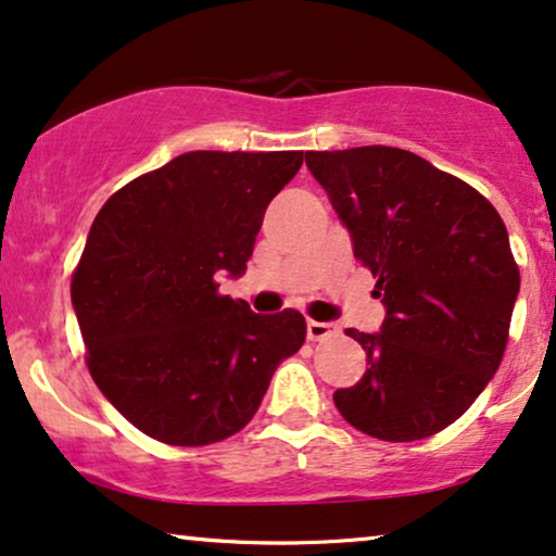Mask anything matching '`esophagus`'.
I'll list each match as a JSON object with an SVG mask.
<instances>
[{
    "instance_id": "1",
    "label": "esophagus",
    "mask_w": 556,
    "mask_h": 556,
    "mask_svg": "<svg viewBox=\"0 0 556 556\" xmlns=\"http://www.w3.org/2000/svg\"><path fill=\"white\" fill-rule=\"evenodd\" d=\"M336 336V328L330 323H317V320H307V338L309 340H325Z\"/></svg>"
}]
</instances>
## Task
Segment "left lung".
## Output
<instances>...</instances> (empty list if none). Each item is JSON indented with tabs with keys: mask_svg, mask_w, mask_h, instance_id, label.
Wrapping results in <instances>:
<instances>
[{
	"mask_svg": "<svg viewBox=\"0 0 556 556\" xmlns=\"http://www.w3.org/2000/svg\"><path fill=\"white\" fill-rule=\"evenodd\" d=\"M387 307L379 332L345 336L368 368L332 394L355 429L387 442L438 434L498 371L519 266L498 211L476 188L396 147L307 152Z\"/></svg>",
	"mask_w": 556,
	"mask_h": 556,
	"instance_id": "obj_1",
	"label": "left lung"
}]
</instances>
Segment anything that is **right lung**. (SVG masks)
<instances>
[{"label": "right lung", "instance_id": "right-lung-1", "mask_svg": "<svg viewBox=\"0 0 556 556\" xmlns=\"http://www.w3.org/2000/svg\"><path fill=\"white\" fill-rule=\"evenodd\" d=\"M302 152H185L103 203L71 279L101 394L152 440L201 447L254 417L305 343L298 309L251 313L218 292L241 277L264 211Z\"/></svg>", "mask_w": 556, "mask_h": 556}]
</instances>
